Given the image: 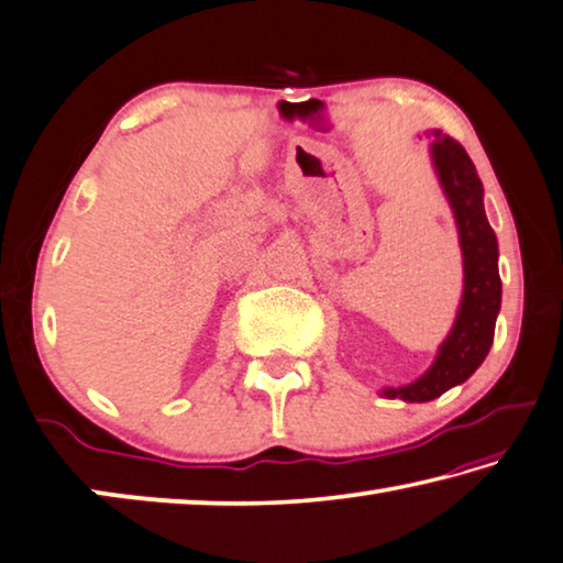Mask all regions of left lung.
Here are the masks:
<instances>
[{
	"mask_svg": "<svg viewBox=\"0 0 563 563\" xmlns=\"http://www.w3.org/2000/svg\"><path fill=\"white\" fill-rule=\"evenodd\" d=\"M429 136L431 162L456 219L464 256V294L454 327L439 346L429 372L407 386L382 391L386 399L419 404L437 399L451 386L464 384L482 366L494 344V327L501 309L499 244L484 211L482 179L462 144L441 134L439 129Z\"/></svg>",
	"mask_w": 563,
	"mask_h": 563,
	"instance_id": "left-lung-1",
	"label": "left lung"
}]
</instances>
